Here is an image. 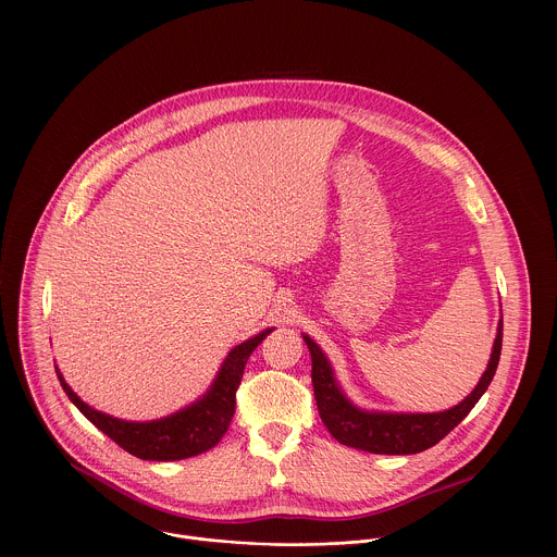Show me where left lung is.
Segmentation results:
<instances>
[{"label": "left lung", "mask_w": 557, "mask_h": 557, "mask_svg": "<svg viewBox=\"0 0 557 557\" xmlns=\"http://www.w3.org/2000/svg\"><path fill=\"white\" fill-rule=\"evenodd\" d=\"M311 360H313V391L318 400L319 416L327 426L330 435L349 448H358L373 455H416L440 440H444L476 405L486 393L502 351V319L497 321V334L493 341L488 364L478 380L476 388L450 409L433 413L411 411H371L354 405L343 393L327 356L319 349L318 343L302 334Z\"/></svg>", "instance_id": "8db88e82"}]
</instances>
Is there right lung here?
Instances as JSON below:
<instances>
[{"label":"right lung","mask_w":557,"mask_h":557,"mask_svg":"<svg viewBox=\"0 0 557 557\" xmlns=\"http://www.w3.org/2000/svg\"><path fill=\"white\" fill-rule=\"evenodd\" d=\"M272 330L274 327H265L263 332L236 345L223 360L212 386L203 397L197 398L195 403H190L188 407L171 416L150 420V422L122 420L89 407L66 384L58 367H55V373L64 393L77 405L81 413L94 426H98L107 437H111L120 448H124L126 453L144 461H180L214 448L221 442V437L227 433L236 411V391L242 382L244 364L252 354V349Z\"/></svg>","instance_id":"add662e5"}]
</instances>
